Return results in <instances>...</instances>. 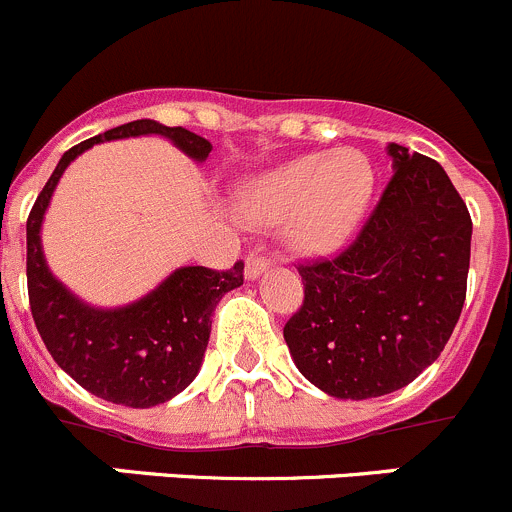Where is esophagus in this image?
I'll return each instance as SVG.
<instances>
[{
	"instance_id": "34e87169",
	"label": "esophagus",
	"mask_w": 512,
	"mask_h": 512,
	"mask_svg": "<svg viewBox=\"0 0 512 512\" xmlns=\"http://www.w3.org/2000/svg\"><path fill=\"white\" fill-rule=\"evenodd\" d=\"M268 266H271V261H268L263 254H249L246 256V278H249V281H254V278L261 276Z\"/></svg>"
}]
</instances>
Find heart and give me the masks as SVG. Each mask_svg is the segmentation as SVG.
Instances as JSON below:
<instances>
[{"mask_svg":"<svg viewBox=\"0 0 512 512\" xmlns=\"http://www.w3.org/2000/svg\"><path fill=\"white\" fill-rule=\"evenodd\" d=\"M373 194V169L353 149L303 154L256 176L236 194L251 224L283 221L293 249L323 254L348 239Z\"/></svg>","mask_w":512,"mask_h":512,"instance_id":"b5f03b06","label":"heart"}]
</instances>
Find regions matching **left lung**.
<instances>
[{"label":"left lung","instance_id":"obj_1","mask_svg":"<svg viewBox=\"0 0 512 512\" xmlns=\"http://www.w3.org/2000/svg\"><path fill=\"white\" fill-rule=\"evenodd\" d=\"M393 176L356 239L298 263L303 303L283 326L298 371L333 398H378L440 356L470 266L468 206L438 161L388 144Z\"/></svg>","mask_w":512,"mask_h":512}]
</instances>
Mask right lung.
<instances>
[{"label":"right lung","mask_w":512,"mask_h":512,"mask_svg":"<svg viewBox=\"0 0 512 512\" xmlns=\"http://www.w3.org/2000/svg\"><path fill=\"white\" fill-rule=\"evenodd\" d=\"M141 134L166 136L196 161L211 154L209 141L184 126L129 121L72 146L39 191L27 219L29 308L44 346L57 366L86 391L131 408L159 406L194 381L209 343L216 303L244 283V261H236L229 271L184 266L141 301L101 311L72 296L49 273L39 229L59 176L99 141Z\"/></svg>","instance_id":"obj_1"}]
</instances>
